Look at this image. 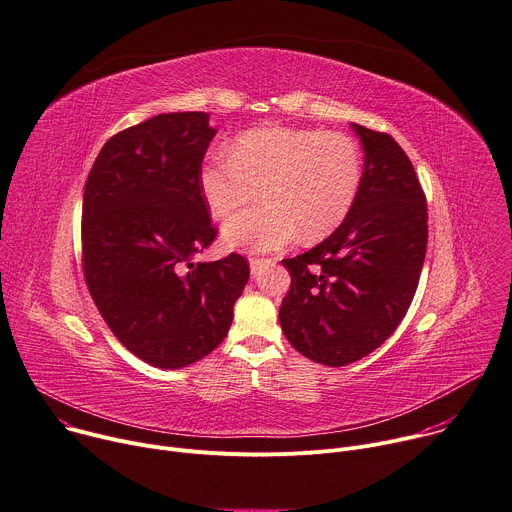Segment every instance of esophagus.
Masks as SVG:
<instances>
[{
    "label": "esophagus",
    "instance_id": "obj_1",
    "mask_svg": "<svg viewBox=\"0 0 512 512\" xmlns=\"http://www.w3.org/2000/svg\"><path fill=\"white\" fill-rule=\"evenodd\" d=\"M274 260H268V258H250V270L252 274H258V270H262V266L266 264H272Z\"/></svg>",
    "mask_w": 512,
    "mask_h": 512
}]
</instances>
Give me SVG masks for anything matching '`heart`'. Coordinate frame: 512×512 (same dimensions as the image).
Masks as SVG:
<instances>
[{
    "mask_svg": "<svg viewBox=\"0 0 512 512\" xmlns=\"http://www.w3.org/2000/svg\"><path fill=\"white\" fill-rule=\"evenodd\" d=\"M364 179L358 142L344 132L268 126L238 136L230 154L213 150L199 170L201 195L213 217L266 205L223 225V242L246 252H274L333 234L352 213Z\"/></svg>",
    "mask_w": 512,
    "mask_h": 512,
    "instance_id": "obj_1",
    "label": "heart"
}]
</instances>
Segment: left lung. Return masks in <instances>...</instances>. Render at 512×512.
I'll return each mask as SVG.
<instances>
[{
    "instance_id": "8db88e82",
    "label": "left lung",
    "mask_w": 512,
    "mask_h": 512,
    "mask_svg": "<svg viewBox=\"0 0 512 512\" xmlns=\"http://www.w3.org/2000/svg\"><path fill=\"white\" fill-rule=\"evenodd\" d=\"M364 146V179L348 219L313 250L285 258L291 289L278 319L313 362L346 366L399 327L427 252V203L415 168L384 132L352 124Z\"/></svg>"
}]
</instances>
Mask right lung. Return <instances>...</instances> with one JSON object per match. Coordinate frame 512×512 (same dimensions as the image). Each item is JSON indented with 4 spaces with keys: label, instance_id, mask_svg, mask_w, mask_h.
Segmentation results:
<instances>
[{
    "label": "right lung",
    "instance_id": "1",
    "mask_svg": "<svg viewBox=\"0 0 512 512\" xmlns=\"http://www.w3.org/2000/svg\"><path fill=\"white\" fill-rule=\"evenodd\" d=\"M215 128L205 111L160 113L111 136L83 193V274L103 321L140 360L177 370L230 331L250 264L193 262L217 238L199 170Z\"/></svg>",
    "mask_w": 512,
    "mask_h": 512
}]
</instances>
